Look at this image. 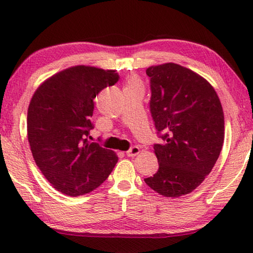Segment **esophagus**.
Here are the masks:
<instances>
[{"label":"esophagus","instance_id":"esophagus-1","mask_svg":"<svg viewBox=\"0 0 253 253\" xmlns=\"http://www.w3.org/2000/svg\"><path fill=\"white\" fill-rule=\"evenodd\" d=\"M139 152H140L139 147L134 146V147H131V148L129 149V151H127V152H126V155H127L128 157H135V156L138 155Z\"/></svg>","mask_w":253,"mask_h":253}]
</instances>
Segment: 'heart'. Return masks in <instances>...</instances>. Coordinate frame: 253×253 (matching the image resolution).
<instances>
[{
	"instance_id": "obj_1",
	"label": "heart",
	"mask_w": 253,
	"mask_h": 253,
	"mask_svg": "<svg viewBox=\"0 0 253 253\" xmlns=\"http://www.w3.org/2000/svg\"><path fill=\"white\" fill-rule=\"evenodd\" d=\"M136 84H140L139 79L137 78V77H131V78H129V80H128L127 87H130V85H136Z\"/></svg>"
}]
</instances>
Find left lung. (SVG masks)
Instances as JSON below:
<instances>
[{
    "label": "left lung",
    "instance_id": "8db88e82",
    "mask_svg": "<svg viewBox=\"0 0 253 253\" xmlns=\"http://www.w3.org/2000/svg\"><path fill=\"white\" fill-rule=\"evenodd\" d=\"M151 113L164 140L154 145L158 170L145 183L166 198L194 191L211 172L224 140V115L203 77L176 63L147 68Z\"/></svg>",
    "mask_w": 253,
    "mask_h": 253
}]
</instances>
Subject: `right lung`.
Instances as JSON below:
<instances>
[{"mask_svg":"<svg viewBox=\"0 0 253 253\" xmlns=\"http://www.w3.org/2000/svg\"><path fill=\"white\" fill-rule=\"evenodd\" d=\"M119 79L115 70L75 66L42 83L28 109V139L41 173L69 196L87 194L104 183L116 153L88 139L93 99Z\"/></svg>","mask_w":253,"mask_h":253,"instance_id":"add662e5","label":"right lung"}]
</instances>
